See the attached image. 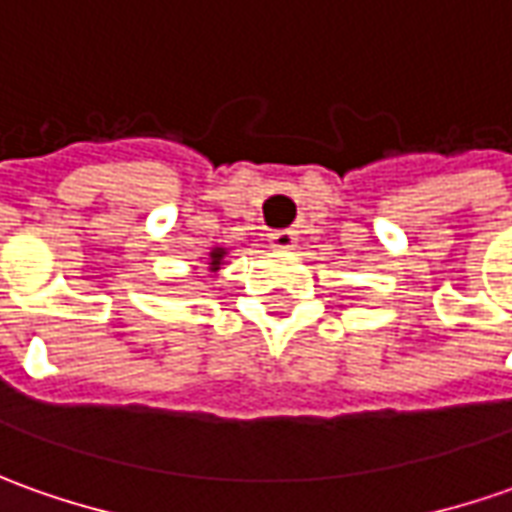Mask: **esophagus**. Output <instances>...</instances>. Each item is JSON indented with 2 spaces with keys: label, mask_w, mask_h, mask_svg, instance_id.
Listing matches in <instances>:
<instances>
[{
  "label": "esophagus",
  "mask_w": 512,
  "mask_h": 512,
  "mask_svg": "<svg viewBox=\"0 0 512 512\" xmlns=\"http://www.w3.org/2000/svg\"><path fill=\"white\" fill-rule=\"evenodd\" d=\"M269 241L274 249H294L297 246V232L294 229H274L269 235Z\"/></svg>",
  "instance_id": "esophagus-1"
}]
</instances>
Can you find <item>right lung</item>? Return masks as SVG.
I'll return each mask as SVG.
<instances>
[{
  "mask_svg": "<svg viewBox=\"0 0 512 512\" xmlns=\"http://www.w3.org/2000/svg\"><path fill=\"white\" fill-rule=\"evenodd\" d=\"M221 257H224V249H215V252H212V255H210V269L212 271L221 266Z\"/></svg>",
  "mask_w": 512,
  "mask_h": 512,
  "instance_id": "right-lung-1",
  "label": "right lung"
}]
</instances>
